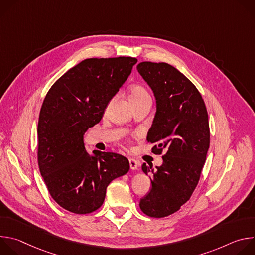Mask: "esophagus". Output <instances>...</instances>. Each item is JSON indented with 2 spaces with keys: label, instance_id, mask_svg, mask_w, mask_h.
Returning <instances> with one entry per match:
<instances>
[{
  "label": "esophagus",
  "instance_id": "34e87169",
  "mask_svg": "<svg viewBox=\"0 0 255 255\" xmlns=\"http://www.w3.org/2000/svg\"><path fill=\"white\" fill-rule=\"evenodd\" d=\"M129 164H130V168L131 169H137L139 163L137 160L133 159V158H129Z\"/></svg>",
  "mask_w": 255,
  "mask_h": 255
}]
</instances>
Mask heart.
<instances>
[{"instance_id": "heart-1", "label": "heart", "mask_w": 255, "mask_h": 255, "mask_svg": "<svg viewBox=\"0 0 255 255\" xmlns=\"http://www.w3.org/2000/svg\"><path fill=\"white\" fill-rule=\"evenodd\" d=\"M128 96L133 106L142 102H151V96L148 90L138 84L130 86L128 89Z\"/></svg>"}]
</instances>
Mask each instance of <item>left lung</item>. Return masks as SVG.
<instances>
[{
    "label": "left lung",
    "instance_id": "obj_1",
    "mask_svg": "<svg viewBox=\"0 0 255 255\" xmlns=\"http://www.w3.org/2000/svg\"><path fill=\"white\" fill-rule=\"evenodd\" d=\"M137 69L157 104L147 141L154 144V154L164 151L157 169L142 165L144 173L151 175L152 186L139 206L145 215L162 218L187 203L199 183L210 146L208 112L196 86L172 65L143 61Z\"/></svg>",
    "mask_w": 255,
    "mask_h": 255
}]
</instances>
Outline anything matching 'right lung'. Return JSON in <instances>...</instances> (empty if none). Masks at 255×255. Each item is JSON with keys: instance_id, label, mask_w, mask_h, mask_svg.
Returning a JSON list of instances; mask_svg holds the SVG:
<instances>
[{"instance_id": "right-lung-1", "label": "right lung", "mask_w": 255, "mask_h": 255, "mask_svg": "<svg viewBox=\"0 0 255 255\" xmlns=\"http://www.w3.org/2000/svg\"><path fill=\"white\" fill-rule=\"evenodd\" d=\"M137 59L87 58L67 70L42 103L37 134L40 173L52 199L75 214H89L104 203L107 187L128 172L126 157L85 149L84 134L98 124Z\"/></svg>"}]
</instances>
